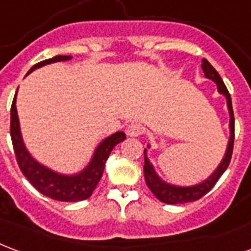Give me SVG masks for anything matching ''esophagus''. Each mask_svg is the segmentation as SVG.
<instances>
[{
	"mask_svg": "<svg viewBox=\"0 0 251 251\" xmlns=\"http://www.w3.org/2000/svg\"><path fill=\"white\" fill-rule=\"evenodd\" d=\"M144 133V126L137 122H133L130 125L126 127V134L129 137H138Z\"/></svg>",
	"mask_w": 251,
	"mask_h": 251,
	"instance_id": "esophagus-1",
	"label": "esophagus"
}]
</instances>
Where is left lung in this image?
Returning a JSON list of instances; mask_svg holds the SVG:
<instances>
[{"instance_id":"obj_1","label":"left lung","mask_w":251,"mask_h":251,"mask_svg":"<svg viewBox=\"0 0 251 251\" xmlns=\"http://www.w3.org/2000/svg\"><path fill=\"white\" fill-rule=\"evenodd\" d=\"M202 70L205 73L206 78L214 81L217 85V89L221 94H224L227 101V109H229L230 114V138L229 144H227V149L225 153L224 158L218 165V168L215 169L210 177L206 178L205 181L193 185V186H176V185H170L162 181L161 178L157 176V173L154 170L153 165L150 163L146 151L148 149L144 150L145 155V165H144V174H145V181L146 185L149 187L154 196L158 198L161 202L165 203H170V205H177V203H186V202H193L200 200L202 197L205 196L206 193H209L214 187L217 181L220 179V177L225 173V170L227 169L231 159V154H233V146H234V113H233V105H231V98L227 92V88L225 86L224 81L221 78V75L218 72L215 70L210 65V62L207 59H202L201 65ZM149 148V146H148Z\"/></svg>"}]
</instances>
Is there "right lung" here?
<instances>
[{
  "label": "right lung",
  "mask_w": 251,
  "mask_h": 251,
  "mask_svg": "<svg viewBox=\"0 0 251 251\" xmlns=\"http://www.w3.org/2000/svg\"><path fill=\"white\" fill-rule=\"evenodd\" d=\"M70 58H72L70 55H55L53 58L45 59V61H41L36 64L29 70V73L44 65L53 64V62H58V61H68ZM16 97L13 100L12 109H10V137H12L13 149L16 153L17 163L21 169L22 174L27 178V181L36 187L41 194L49 197L51 200H55V201L77 202L89 198L101 179L105 163L110 155L111 150L117 144L125 140V133L117 131L102 141L93 154L88 166L77 174L66 176V174L53 172L51 169L37 162L25 148L24 141H22L21 130H20Z\"/></svg>",
  "instance_id": "obj_1"
}]
</instances>
